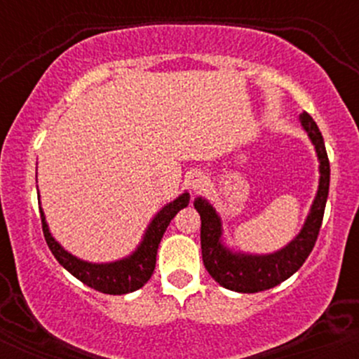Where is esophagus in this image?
Instances as JSON below:
<instances>
[{
    "label": "esophagus",
    "mask_w": 359,
    "mask_h": 359,
    "mask_svg": "<svg viewBox=\"0 0 359 359\" xmlns=\"http://www.w3.org/2000/svg\"><path fill=\"white\" fill-rule=\"evenodd\" d=\"M205 182H208V180H205V177L203 174H196L192 175L189 185H191V189H194V191H201V189H204Z\"/></svg>",
    "instance_id": "34e87169"
}]
</instances>
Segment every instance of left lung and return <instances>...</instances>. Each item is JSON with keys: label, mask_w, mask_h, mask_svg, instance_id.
<instances>
[{"label": "left lung", "mask_w": 359, "mask_h": 359, "mask_svg": "<svg viewBox=\"0 0 359 359\" xmlns=\"http://www.w3.org/2000/svg\"><path fill=\"white\" fill-rule=\"evenodd\" d=\"M299 119L316 148L320 177L316 199L311 205L307 219L300 233L287 246L269 255L231 251L228 246L222 245V224L216 209L203 197H197L194 201V208L201 214V248H203L204 266L221 287L241 292V294L269 290L292 277L304 265V262L314 248L317 234L323 224L331 168H329L324 138L316 121L306 111L300 114Z\"/></svg>", "instance_id": "left-lung-1"}]
</instances>
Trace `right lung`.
<instances>
[{
	"label": "right lung",
	"mask_w": 359,
	"mask_h": 359,
	"mask_svg": "<svg viewBox=\"0 0 359 359\" xmlns=\"http://www.w3.org/2000/svg\"><path fill=\"white\" fill-rule=\"evenodd\" d=\"M189 192L180 194L175 201L163 205L155 217L148 224L143 240L138 245V248L130 255V257L116 259L111 263H90L84 259L74 257L67 250H64L55 238L52 236L50 229H48L47 221H45V214L40 208V217H42V229L45 241H47L48 248L57 258V262L64 266L69 273H72L82 283L100 290L102 294L109 295H121L128 292H135L142 288L150 280L151 273L155 270L156 262V250H158L160 240H162L163 233H165L167 226L174 219V216L180 209L189 205Z\"/></svg>",
	"instance_id": "right-lung-1"
}]
</instances>
